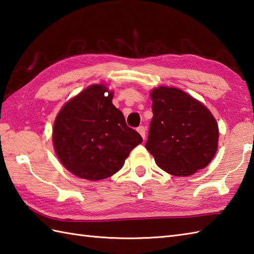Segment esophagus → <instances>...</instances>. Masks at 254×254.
<instances>
[{
    "label": "esophagus",
    "instance_id": "obj_1",
    "mask_svg": "<svg viewBox=\"0 0 254 254\" xmlns=\"http://www.w3.org/2000/svg\"><path fill=\"white\" fill-rule=\"evenodd\" d=\"M137 132L141 134V136L145 139V137H146V130H145V127L144 126H139L137 128Z\"/></svg>",
    "mask_w": 254,
    "mask_h": 254
}]
</instances>
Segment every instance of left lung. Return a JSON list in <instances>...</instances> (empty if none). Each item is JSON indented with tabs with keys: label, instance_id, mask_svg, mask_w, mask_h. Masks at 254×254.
Segmentation results:
<instances>
[{
	"label": "left lung",
	"instance_id": "1",
	"mask_svg": "<svg viewBox=\"0 0 254 254\" xmlns=\"http://www.w3.org/2000/svg\"><path fill=\"white\" fill-rule=\"evenodd\" d=\"M153 119L145 147L159 168L187 177L206 167L217 150L218 127L201 102L178 88L150 93Z\"/></svg>",
	"mask_w": 254,
	"mask_h": 254
}]
</instances>
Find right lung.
Returning <instances> with one entry per match:
<instances>
[{
    "label": "right lung",
    "instance_id": "add662e5",
    "mask_svg": "<svg viewBox=\"0 0 254 254\" xmlns=\"http://www.w3.org/2000/svg\"><path fill=\"white\" fill-rule=\"evenodd\" d=\"M112 93L93 85L66 102L56 119L53 145L73 175L97 181L120 170L131 150L143 142L112 105Z\"/></svg>",
    "mask_w": 254,
    "mask_h": 254
}]
</instances>
